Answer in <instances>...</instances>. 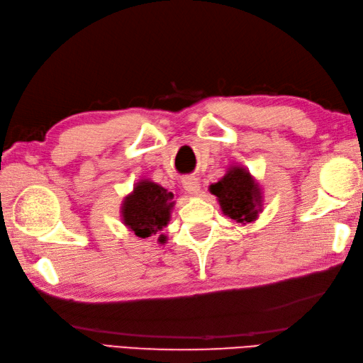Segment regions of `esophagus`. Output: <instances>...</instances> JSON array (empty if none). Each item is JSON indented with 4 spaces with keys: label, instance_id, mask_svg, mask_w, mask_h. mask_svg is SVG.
Masks as SVG:
<instances>
[{
    "label": "esophagus",
    "instance_id": "1",
    "mask_svg": "<svg viewBox=\"0 0 363 363\" xmlns=\"http://www.w3.org/2000/svg\"><path fill=\"white\" fill-rule=\"evenodd\" d=\"M182 184H183V189L188 192V194H191V195H196V194L200 192V188H201L199 179H195V177H186V179H183Z\"/></svg>",
    "mask_w": 363,
    "mask_h": 363
}]
</instances>
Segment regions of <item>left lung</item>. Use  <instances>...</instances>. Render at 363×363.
<instances>
[{
  "label": "left lung",
  "mask_w": 363,
  "mask_h": 363,
  "mask_svg": "<svg viewBox=\"0 0 363 363\" xmlns=\"http://www.w3.org/2000/svg\"><path fill=\"white\" fill-rule=\"evenodd\" d=\"M221 211L239 224L255 223L262 212V189L250 171L240 164H232L224 177L208 186Z\"/></svg>",
  "instance_id": "1"
}]
</instances>
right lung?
<instances>
[{"mask_svg":"<svg viewBox=\"0 0 363 363\" xmlns=\"http://www.w3.org/2000/svg\"><path fill=\"white\" fill-rule=\"evenodd\" d=\"M174 194L148 179L139 180L133 191L124 196L121 204V218L124 225L138 238H150L169 224L174 208ZM164 235L159 242H164Z\"/></svg>","mask_w":363,"mask_h":363,"instance_id":"add662e5","label":"right lung"}]
</instances>
